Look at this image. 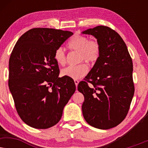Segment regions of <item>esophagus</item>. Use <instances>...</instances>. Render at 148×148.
<instances>
[{
    "instance_id": "esophagus-1",
    "label": "esophagus",
    "mask_w": 148,
    "mask_h": 148,
    "mask_svg": "<svg viewBox=\"0 0 148 148\" xmlns=\"http://www.w3.org/2000/svg\"><path fill=\"white\" fill-rule=\"evenodd\" d=\"M74 82H75V86H76V87H77V86H78V84H79V81L78 80H77V79H75L74 80Z\"/></svg>"
}]
</instances>
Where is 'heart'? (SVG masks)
<instances>
[{
  "label": "heart",
  "mask_w": 148,
  "mask_h": 148,
  "mask_svg": "<svg viewBox=\"0 0 148 148\" xmlns=\"http://www.w3.org/2000/svg\"><path fill=\"white\" fill-rule=\"evenodd\" d=\"M69 49L79 52V62L84 60L88 63H94L98 59L100 54V45L96 40H90L88 37L82 35H75L68 42ZM54 60L59 65H64L66 62V56L62 48H58L54 53ZM88 72L86 64L81 63L77 66H69L61 71V75L73 79L82 78Z\"/></svg>",
  "instance_id": "b5f03b06"
}]
</instances>
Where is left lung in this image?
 Returning a JSON list of instances; mask_svg holds the SVG:
<instances>
[{"label": "left lung", "instance_id": "left-lung-1", "mask_svg": "<svg viewBox=\"0 0 148 148\" xmlns=\"http://www.w3.org/2000/svg\"><path fill=\"white\" fill-rule=\"evenodd\" d=\"M82 34L94 36L101 48L98 59L77 87L84 96L83 115L95 128L111 129L124 120L134 95L132 59L122 38L110 27L97 26Z\"/></svg>", "mask_w": 148, "mask_h": 148}]
</instances>
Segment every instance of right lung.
<instances>
[{"mask_svg": "<svg viewBox=\"0 0 148 148\" xmlns=\"http://www.w3.org/2000/svg\"><path fill=\"white\" fill-rule=\"evenodd\" d=\"M73 32L34 28L17 40L9 59V88L21 120L35 129H48L61 119L76 87L71 78L58 77V48Z\"/></svg>", "mask_w": 148, "mask_h": 148, "instance_id": "right-lung-1", "label": "right lung"}]
</instances>
